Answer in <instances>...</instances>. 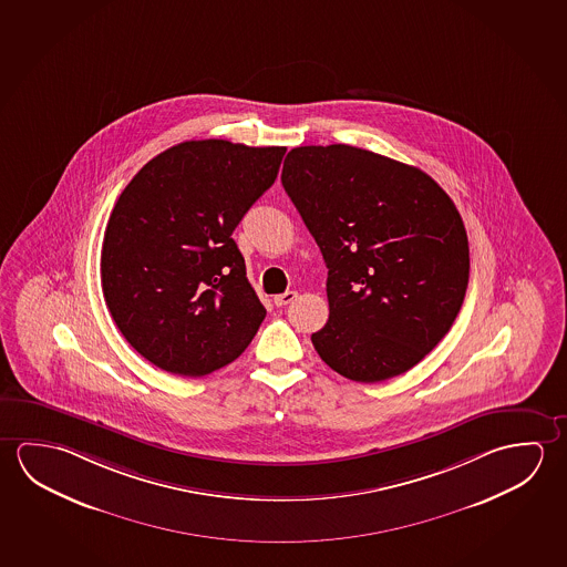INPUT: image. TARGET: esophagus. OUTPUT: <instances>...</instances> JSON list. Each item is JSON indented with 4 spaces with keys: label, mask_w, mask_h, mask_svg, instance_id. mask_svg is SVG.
Masks as SVG:
<instances>
[{
    "label": "esophagus",
    "mask_w": 567,
    "mask_h": 567,
    "mask_svg": "<svg viewBox=\"0 0 567 567\" xmlns=\"http://www.w3.org/2000/svg\"><path fill=\"white\" fill-rule=\"evenodd\" d=\"M298 295L295 292V290H287V292H282V295H277L275 297V305L277 307H287V305H290L295 298H297Z\"/></svg>",
    "instance_id": "esophagus-1"
}]
</instances>
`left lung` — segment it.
Returning a JSON list of instances; mask_svg holds the SVG:
<instances>
[{"label": "left lung", "mask_w": 567, "mask_h": 567, "mask_svg": "<svg viewBox=\"0 0 567 567\" xmlns=\"http://www.w3.org/2000/svg\"><path fill=\"white\" fill-rule=\"evenodd\" d=\"M280 179L328 267L318 355L362 383L411 370L451 330L468 287L453 199L419 167L346 144L290 150Z\"/></svg>", "instance_id": "1"}]
</instances>
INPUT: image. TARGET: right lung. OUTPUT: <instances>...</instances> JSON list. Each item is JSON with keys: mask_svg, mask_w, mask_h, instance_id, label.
Wrapping results in <instances>:
<instances>
[{"mask_svg": "<svg viewBox=\"0 0 567 567\" xmlns=\"http://www.w3.org/2000/svg\"><path fill=\"white\" fill-rule=\"evenodd\" d=\"M285 152L189 140L124 187L104 231L103 295L122 336L159 370L202 378L257 334L267 310L231 235Z\"/></svg>", "mask_w": 567, "mask_h": 567, "instance_id": "add662e5", "label": "right lung"}]
</instances>
